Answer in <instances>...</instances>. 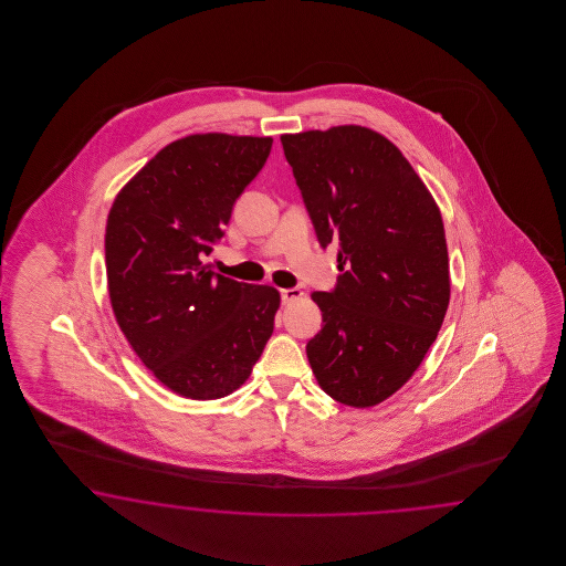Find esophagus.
<instances>
[{"label":"esophagus","mask_w":566,"mask_h":566,"mask_svg":"<svg viewBox=\"0 0 566 566\" xmlns=\"http://www.w3.org/2000/svg\"><path fill=\"white\" fill-rule=\"evenodd\" d=\"M280 296H282V303L286 305V303H292V301L301 298L303 291H301V289H284V291L280 292Z\"/></svg>","instance_id":"obj_1"}]
</instances>
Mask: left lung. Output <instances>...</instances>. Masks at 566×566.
<instances>
[{"label": "left lung", "instance_id": "1", "mask_svg": "<svg viewBox=\"0 0 566 566\" xmlns=\"http://www.w3.org/2000/svg\"><path fill=\"white\" fill-rule=\"evenodd\" d=\"M319 244L338 249L332 292H313L324 326L307 343L317 384L367 409L400 390L436 340L450 301L444 222L388 138L365 126L282 135Z\"/></svg>", "mask_w": 566, "mask_h": 566}]
</instances>
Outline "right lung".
Wrapping results in <instances>:
<instances>
[{"mask_svg": "<svg viewBox=\"0 0 566 566\" xmlns=\"http://www.w3.org/2000/svg\"><path fill=\"white\" fill-rule=\"evenodd\" d=\"M272 143L223 133L178 138L109 209L105 270L116 322L143 365L185 398L239 390L274 332L280 292L206 263Z\"/></svg>", "mask_w": 566, "mask_h": 566, "instance_id": "obj_1", "label": "right lung"}]
</instances>
